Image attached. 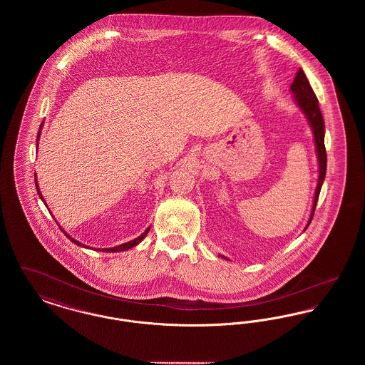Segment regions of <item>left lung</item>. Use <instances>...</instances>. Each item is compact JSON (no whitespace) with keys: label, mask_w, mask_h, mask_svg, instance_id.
Wrapping results in <instances>:
<instances>
[{"label":"left lung","mask_w":365,"mask_h":365,"mask_svg":"<svg viewBox=\"0 0 365 365\" xmlns=\"http://www.w3.org/2000/svg\"><path fill=\"white\" fill-rule=\"evenodd\" d=\"M290 88L294 94L295 104L298 105L299 109L304 112L305 118L308 119L309 125L312 128L314 145H316V153H317V160H319V180H317V186H316V191H314L311 217H309L308 225L305 227V230H307L312 222L316 204H317V200H319V194L322 190V185L324 182L326 170H327V153H326V146H324V120H323V116H322V112H320V108H319V101L316 98V94L313 93L312 87L309 85L304 71L301 68L297 72Z\"/></svg>","instance_id":"left-lung-1"}]
</instances>
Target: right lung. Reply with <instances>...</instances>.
<instances>
[{
    "mask_svg": "<svg viewBox=\"0 0 365 365\" xmlns=\"http://www.w3.org/2000/svg\"><path fill=\"white\" fill-rule=\"evenodd\" d=\"M42 124L43 122L41 123V128H42ZM41 128H39V131H38V137L36 139H39V135H41ZM38 145V143H36ZM38 148V146H36ZM35 186H36V191H38V194H39V197H41V200L43 201V204H45V200H43V197H42V194H41V191H39V187H38V182H36V176H35ZM46 205V204H45ZM149 230H150V227L148 228V230H145V232H142L140 235H139L138 238H135V240H133V241H130V242L123 243V245H119V246H115V247H105V249H94V250H100V252H109V253H113V252H123V250H128V249H131V247H134L135 245H138L145 237H146V234L149 232ZM63 232L70 238V241L75 243V245H78V246H83V247H88L86 245H83V243L79 242V241H76V240H73V238H71L70 235L63 230Z\"/></svg>",
    "mask_w": 365,
    "mask_h": 365,
    "instance_id": "right-lung-1",
    "label": "right lung"
}]
</instances>
